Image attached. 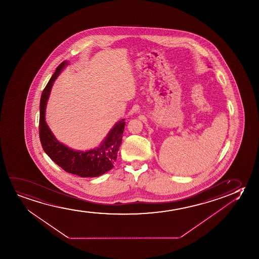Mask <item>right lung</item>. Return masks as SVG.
<instances>
[{
    "label": "right lung",
    "instance_id": "obj_1",
    "mask_svg": "<svg viewBox=\"0 0 259 259\" xmlns=\"http://www.w3.org/2000/svg\"><path fill=\"white\" fill-rule=\"evenodd\" d=\"M68 64V61H64L57 68L43 90L39 103V140L47 155L65 171L82 178L98 177L113 168L125 123L123 118L117 121L98 147L85 151L71 149L55 137L46 123L47 103L54 82Z\"/></svg>",
    "mask_w": 259,
    "mask_h": 259
}]
</instances>
